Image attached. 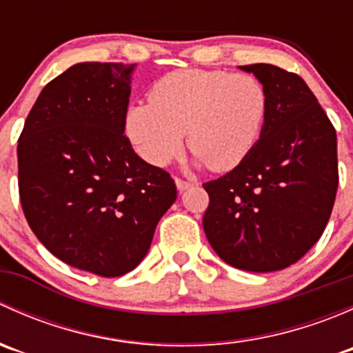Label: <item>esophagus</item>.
<instances>
[{"instance_id": "1", "label": "esophagus", "mask_w": 353, "mask_h": 353, "mask_svg": "<svg viewBox=\"0 0 353 353\" xmlns=\"http://www.w3.org/2000/svg\"><path fill=\"white\" fill-rule=\"evenodd\" d=\"M176 186L179 191H186L188 188H191V183H188V181H183V179H176Z\"/></svg>"}]
</instances>
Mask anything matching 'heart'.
Wrapping results in <instances>:
<instances>
[{
  "mask_svg": "<svg viewBox=\"0 0 353 353\" xmlns=\"http://www.w3.org/2000/svg\"><path fill=\"white\" fill-rule=\"evenodd\" d=\"M268 94L252 74L177 70L160 78L150 102L128 109L124 131L137 154L163 167L188 147L194 163L227 172L243 163L261 137Z\"/></svg>",
  "mask_w": 353,
  "mask_h": 353,
  "instance_id": "obj_1",
  "label": "heart"
}]
</instances>
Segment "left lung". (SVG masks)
Masks as SVG:
<instances>
[{"mask_svg":"<svg viewBox=\"0 0 353 353\" xmlns=\"http://www.w3.org/2000/svg\"><path fill=\"white\" fill-rule=\"evenodd\" d=\"M268 94L261 137L243 163L203 184L206 239L220 259L254 273L294 265L321 237L338 188L336 131L299 74L239 66Z\"/></svg>","mask_w":353,"mask_h":353,"instance_id":"1","label":"left lung"}]
</instances>
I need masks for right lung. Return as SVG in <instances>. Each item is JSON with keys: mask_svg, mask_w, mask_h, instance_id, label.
I'll return each instance as SVG.
<instances>
[{"mask_svg": "<svg viewBox=\"0 0 353 353\" xmlns=\"http://www.w3.org/2000/svg\"><path fill=\"white\" fill-rule=\"evenodd\" d=\"M134 68H68L42 88L17 148L32 232L66 265L108 279L140 265L177 198L172 177L124 137Z\"/></svg>", "mask_w": 353, "mask_h": 353, "instance_id": "right-lung-1", "label": "right lung"}]
</instances>
